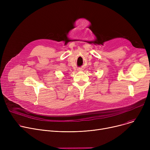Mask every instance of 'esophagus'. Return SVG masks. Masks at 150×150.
Returning <instances> with one entry per match:
<instances>
[{
	"label": "esophagus",
	"instance_id": "1",
	"mask_svg": "<svg viewBox=\"0 0 150 150\" xmlns=\"http://www.w3.org/2000/svg\"><path fill=\"white\" fill-rule=\"evenodd\" d=\"M83 69H79V70H82Z\"/></svg>",
	"mask_w": 150,
	"mask_h": 150
}]
</instances>
